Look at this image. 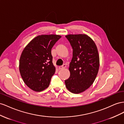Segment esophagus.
Instances as JSON below:
<instances>
[{"label":"esophagus","mask_w":124,"mask_h":124,"mask_svg":"<svg viewBox=\"0 0 124 124\" xmlns=\"http://www.w3.org/2000/svg\"><path fill=\"white\" fill-rule=\"evenodd\" d=\"M66 68V65L65 64H63V65H61V66H60L59 67V70H62V69H63Z\"/></svg>","instance_id":"34e87169"}]
</instances>
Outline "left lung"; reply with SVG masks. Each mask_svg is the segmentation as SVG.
Instances as JSON below:
<instances>
[{
	"label": "left lung",
	"instance_id": "8db88e82",
	"mask_svg": "<svg viewBox=\"0 0 124 124\" xmlns=\"http://www.w3.org/2000/svg\"><path fill=\"white\" fill-rule=\"evenodd\" d=\"M65 37L73 49L70 76L65 80V86L71 93H79L94 82L99 68V55L94 42L87 35H68Z\"/></svg>",
	"mask_w": 124,
	"mask_h": 124
}]
</instances>
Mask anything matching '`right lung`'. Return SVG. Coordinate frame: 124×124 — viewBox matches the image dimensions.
<instances>
[{
	"label": "right lung",
	"mask_w": 124,
	"mask_h": 124,
	"mask_svg": "<svg viewBox=\"0 0 124 124\" xmlns=\"http://www.w3.org/2000/svg\"><path fill=\"white\" fill-rule=\"evenodd\" d=\"M61 36L39 35L24 49L19 61L21 76L26 85L35 91H41L50 84L55 69L51 49Z\"/></svg>",
	"instance_id": "add662e5"
}]
</instances>
